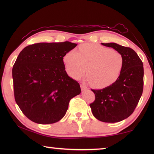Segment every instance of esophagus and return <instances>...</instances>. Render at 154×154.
<instances>
[{"mask_svg":"<svg viewBox=\"0 0 154 154\" xmlns=\"http://www.w3.org/2000/svg\"><path fill=\"white\" fill-rule=\"evenodd\" d=\"M81 89L83 91H85L87 89V87L86 85H85L84 84H81Z\"/></svg>","mask_w":154,"mask_h":154,"instance_id":"1","label":"esophagus"}]
</instances>
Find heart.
<instances>
[{"mask_svg":"<svg viewBox=\"0 0 154 154\" xmlns=\"http://www.w3.org/2000/svg\"><path fill=\"white\" fill-rule=\"evenodd\" d=\"M63 63L67 74L75 79L85 73L87 67V79L99 89L115 83L124 66L123 57L120 52L91 43L81 45L78 51H67L63 56Z\"/></svg>","mask_w":154,"mask_h":154,"instance_id":"heart-1","label":"heart"}]
</instances>
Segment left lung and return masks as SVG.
Listing matches in <instances>:
<instances>
[{
  "label": "left lung",
  "mask_w": 154,
  "mask_h": 154,
  "mask_svg": "<svg viewBox=\"0 0 154 154\" xmlns=\"http://www.w3.org/2000/svg\"><path fill=\"white\" fill-rule=\"evenodd\" d=\"M101 44L120 52L123 57L124 66L115 83L103 89H91L95 95V100L90 104V107L93 116L99 120L118 122L131 115L142 96L143 63L132 48L116 43Z\"/></svg>",
  "instance_id": "1"
}]
</instances>
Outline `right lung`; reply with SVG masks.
<instances>
[{
    "label": "right lung",
    "instance_id": "1",
    "mask_svg": "<svg viewBox=\"0 0 154 154\" xmlns=\"http://www.w3.org/2000/svg\"><path fill=\"white\" fill-rule=\"evenodd\" d=\"M76 45L69 42L38 43L19 54L12 68L14 98L32 122H58L66 113L70 100L81 93L79 84L68 76L63 60Z\"/></svg>",
    "mask_w": 154,
    "mask_h": 154
}]
</instances>
